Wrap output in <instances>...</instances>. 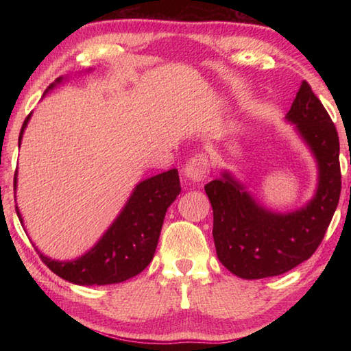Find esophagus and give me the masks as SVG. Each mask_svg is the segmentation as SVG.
<instances>
[{
  "instance_id": "obj_1",
  "label": "esophagus",
  "mask_w": 351,
  "mask_h": 351,
  "mask_svg": "<svg viewBox=\"0 0 351 351\" xmlns=\"http://www.w3.org/2000/svg\"><path fill=\"white\" fill-rule=\"evenodd\" d=\"M209 170H210L209 159H207L204 153H198L186 162L184 173H186L189 180L192 181H203L204 178L209 175Z\"/></svg>"
}]
</instances>
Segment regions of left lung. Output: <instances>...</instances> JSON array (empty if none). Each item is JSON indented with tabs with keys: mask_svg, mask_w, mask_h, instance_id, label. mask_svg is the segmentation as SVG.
<instances>
[{
	"mask_svg": "<svg viewBox=\"0 0 351 351\" xmlns=\"http://www.w3.org/2000/svg\"><path fill=\"white\" fill-rule=\"evenodd\" d=\"M319 164L316 197L294 213H272L228 173L206 184L213 210V241L221 263L241 278L280 276L316 252L341 197L339 136L325 106L302 82L288 111Z\"/></svg>",
	"mask_w": 351,
	"mask_h": 351,
	"instance_id": "obj_1",
	"label": "left lung"
}]
</instances>
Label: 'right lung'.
Returning a JSON list of instances; mask_svg holds the SVG:
<instances>
[{
  "instance_id": "1",
  "label": "right lung",
  "mask_w": 351,
  "mask_h": 351,
  "mask_svg": "<svg viewBox=\"0 0 351 351\" xmlns=\"http://www.w3.org/2000/svg\"><path fill=\"white\" fill-rule=\"evenodd\" d=\"M29 117L31 114L23 122L19 144ZM14 187H16V171ZM180 192L176 169L148 178L134 189L121 215L90 252L74 261H56L38 252L40 258L54 274L75 285H111L138 276L152 261L165 212ZM15 209L23 223L19 207L15 206Z\"/></svg>"
}]
</instances>
